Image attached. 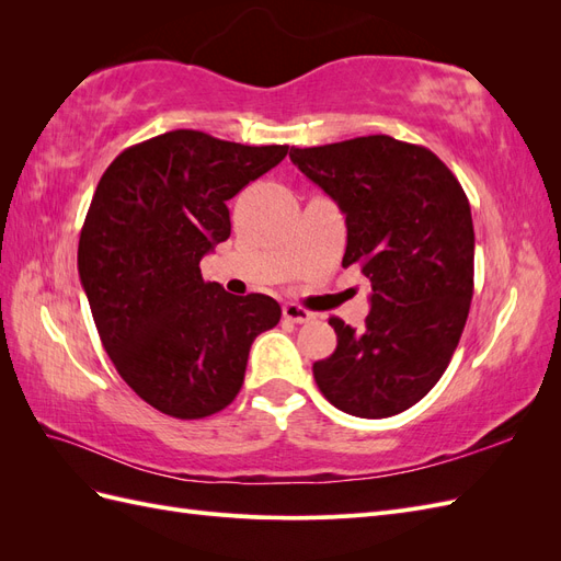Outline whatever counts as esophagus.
<instances>
[{
  "instance_id": "obj_1",
  "label": "esophagus",
  "mask_w": 561,
  "mask_h": 561,
  "mask_svg": "<svg viewBox=\"0 0 561 561\" xmlns=\"http://www.w3.org/2000/svg\"><path fill=\"white\" fill-rule=\"evenodd\" d=\"M283 318L290 320V322H309L313 318V313L307 311L304 307H299V304H285Z\"/></svg>"
}]
</instances>
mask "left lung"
<instances>
[{
    "mask_svg": "<svg viewBox=\"0 0 561 561\" xmlns=\"http://www.w3.org/2000/svg\"><path fill=\"white\" fill-rule=\"evenodd\" d=\"M290 159L346 215L344 266L371 283L363 330L332 316L336 348L313 377L336 410L383 419L445 375L466 328L474 231L470 203L431 149L390 135L293 147Z\"/></svg>",
    "mask_w": 561,
    "mask_h": 561,
    "instance_id": "1",
    "label": "left lung"
}]
</instances>
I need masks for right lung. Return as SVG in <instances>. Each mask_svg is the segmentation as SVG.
<instances>
[{"instance_id":"right-lung-1","label":"right lung","mask_w":561,"mask_h":561,"mask_svg":"<svg viewBox=\"0 0 561 561\" xmlns=\"http://www.w3.org/2000/svg\"><path fill=\"white\" fill-rule=\"evenodd\" d=\"M285 154L287 145L180 128L124 149L98 182L79 236L81 285L116 371L168 416L222 412L254 336L278 325L276 299L229 295L198 262L229 239L227 201Z\"/></svg>"}]
</instances>
